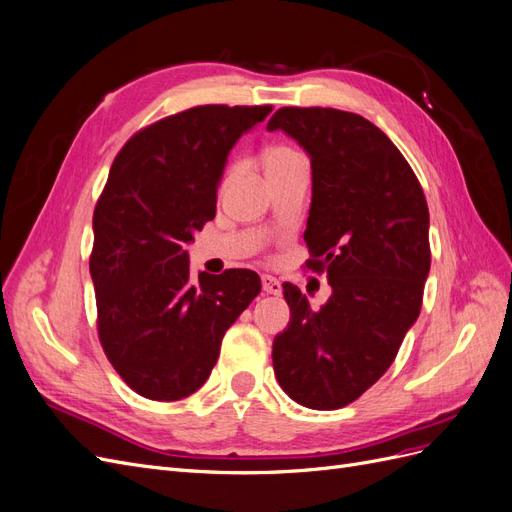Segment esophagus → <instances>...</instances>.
I'll return each mask as SVG.
<instances>
[{
  "instance_id": "obj_1",
  "label": "esophagus",
  "mask_w": 512,
  "mask_h": 512,
  "mask_svg": "<svg viewBox=\"0 0 512 512\" xmlns=\"http://www.w3.org/2000/svg\"><path fill=\"white\" fill-rule=\"evenodd\" d=\"M262 290L269 294H282V284L273 275H262Z\"/></svg>"
}]
</instances>
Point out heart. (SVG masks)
Returning a JSON list of instances; mask_svg holds the SVG:
<instances>
[{
    "label": "heart",
    "mask_w": 512,
    "mask_h": 512,
    "mask_svg": "<svg viewBox=\"0 0 512 512\" xmlns=\"http://www.w3.org/2000/svg\"><path fill=\"white\" fill-rule=\"evenodd\" d=\"M290 156L288 149H273L267 153V162H273V160H280V158H286Z\"/></svg>",
    "instance_id": "heart-1"
}]
</instances>
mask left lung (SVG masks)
Instances as JSON below:
<instances>
[{
	"label": "left lung",
	"mask_w": 512,
	"mask_h": 512,
	"mask_svg": "<svg viewBox=\"0 0 512 512\" xmlns=\"http://www.w3.org/2000/svg\"><path fill=\"white\" fill-rule=\"evenodd\" d=\"M267 130L294 138L312 162L307 265L327 271L333 290L312 309L284 284L290 322L273 339V369L297 404L337 410L380 380L421 314L427 200L391 138L361 115L284 106Z\"/></svg>",
	"instance_id": "left-lung-1"
}]
</instances>
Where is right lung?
I'll return each instance as SVG.
<instances>
[{"instance_id": "obj_1", "label": "right lung", "mask_w": 512, "mask_h": 512, "mask_svg": "<svg viewBox=\"0 0 512 512\" xmlns=\"http://www.w3.org/2000/svg\"><path fill=\"white\" fill-rule=\"evenodd\" d=\"M271 106L207 104L136 132L94 211L89 273L98 335L132 391L156 401L196 393L222 337L260 292L250 269L190 273L183 250L215 218L218 185L239 138Z\"/></svg>"}]
</instances>
